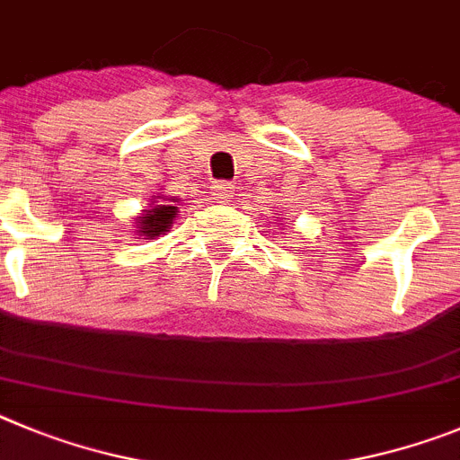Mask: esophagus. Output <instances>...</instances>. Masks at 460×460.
Returning <instances> with one entry per match:
<instances>
[{"label":"esophagus","mask_w":460,"mask_h":460,"mask_svg":"<svg viewBox=\"0 0 460 460\" xmlns=\"http://www.w3.org/2000/svg\"><path fill=\"white\" fill-rule=\"evenodd\" d=\"M234 197V185L226 181H215L213 183V199L217 201H229Z\"/></svg>","instance_id":"34e87169"}]
</instances>
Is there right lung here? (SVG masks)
Here are the masks:
<instances>
[{
    "label": "right lung",
    "instance_id": "obj_1",
    "mask_svg": "<svg viewBox=\"0 0 460 460\" xmlns=\"http://www.w3.org/2000/svg\"><path fill=\"white\" fill-rule=\"evenodd\" d=\"M176 215H179V204H176V199L153 201V204L148 206V210H144L137 217V234L144 235L146 240L158 238L164 231L172 229Z\"/></svg>",
    "mask_w": 460,
    "mask_h": 460
}]
</instances>
